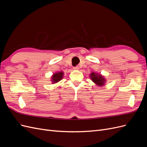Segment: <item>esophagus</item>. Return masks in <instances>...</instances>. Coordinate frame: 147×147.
Listing matches in <instances>:
<instances>
[{"label": "esophagus", "instance_id": "1", "mask_svg": "<svg viewBox=\"0 0 147 147\" xmlns=\"http://www.w3.org/2000/svg\"><path fill=\"white\" fill-rule=\"evenodd\" d=\"M74 70H79V67L78 66H76V67H74L73 68Z\"/></svg>", "mask_w": 147, "mask_h": 147}]
</instances>
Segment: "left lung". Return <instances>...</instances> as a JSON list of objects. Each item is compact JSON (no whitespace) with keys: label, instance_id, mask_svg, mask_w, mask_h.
<instances>
[{"label":"left lung","instance_id":"1","mask_svg":"<svg viewBox=\"0 0 147 147\" xmlns=\"http://www.w3.org/2000/svg\"><path fill=\"white\" fill-rule=\"evenodd\" d=\"M90 77L91 80L96 84H97V86H102L105 83L106 80L101 74H97L96 72H92L90 75Z\"/></svg>","mask_w":147,"mask_h":147}]
</instances>
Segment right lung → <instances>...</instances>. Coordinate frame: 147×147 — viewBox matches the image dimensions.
<instances>
[{"instance_id":"obj_1","label":"right lung","mask_w":147,"mask_h":147,"mask_svg":"<svg viewBox=\"0 0 147 147\" xmlns=\"http://www.w3.org/2000/svg\"><path fill=\"white\" fill-rule=\"evenodd\" d=\"M63 77H64V72H62V71L58 72H56L55 74H53L51 76V82H52L53 84L56 83L57 82H59V81H61V80L63 79Z\"/></svg>"}]
</instances>
